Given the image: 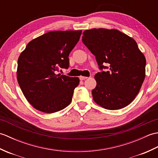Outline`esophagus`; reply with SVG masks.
<instances>
[{
	"mask_svg": "<svg viewBox=\"0 0 158 158\" xmlns=\"http://www.w3.org/2000/svg\"><path fill=\"white\" fill-rule=\"evenodd\" d=\"M79 79H80V80H81V81H83V80H85L86 79H88V77H83V76H80L79 77Z\"/></svg>",
	"mask_w": 158,
	"mask_h": 158,
	"instance_id": "esophagus-1",
	"label": "esophagus"
}]
</instances>
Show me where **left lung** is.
<instances>
[{
  "mask_svg": "<svg viewBox=\"0 0 158 158\" xmlns=\"http://www.w3.org/2000/svg\"><path fill=\"white\" fill-rule=\"evenodd\" d=\"M84 45L96 56L100 69L96 88L92 91L94 102L109 110L122 109L138 94L145 77L146 59L132 37L116 29L93 28L83 32Z\"/></svg>",
  "mask_w": 158,
  "mask_h": 158,
  "instance_id": "8db88e82",
  "label": "left lung"
}]
</instances>
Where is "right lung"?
I'll return each instance as SVG.
<instances>
[{
    "mask_svg": "<svg viewBox=\"0 0 158 158\" xmlns=\"http://www.w3.org/2000/svg\"><path fill=\"white\" fill-rule=\"evenodd\" d=\"M82 31H52L32 40L19 55L17 79L28 102L46 113L70 105L78 77L58 74L68 69L69 56L79 41Z\"/></svg>",
    "mask_w": 158,
    "mask_h": 158,
    "instance_id": "add662e5",
    "label": "right lung"
}]
</instances>
